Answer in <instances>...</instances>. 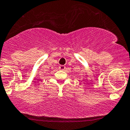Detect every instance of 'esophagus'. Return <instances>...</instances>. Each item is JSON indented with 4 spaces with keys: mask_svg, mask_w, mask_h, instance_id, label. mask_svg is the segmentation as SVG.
<instances>
[{
    "mask_svg": "<svg viewBox=\"0 0 130 130\" xmlns=\"http://www.w3.org/2000/svg\"><path fill=\"white\" fill-rule=\"evenodd\" d=\"M65 69V66H64V65H60V66L59 67V70H64Z\"/></svg>",
    "mask_w": 130,
    "mask_h": 130,
    "instance_id": "1",
    "label": "esophagus"
}]
</instances>
